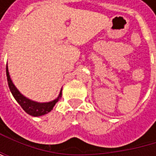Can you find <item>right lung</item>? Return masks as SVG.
Listing matches in <instances>:
<instances>
[{
    "instance_id": "1",
    "label": "right lung",
    "mask_w": 156,
    "mask_h": 156,
    "mask_svg": "<svg viewBox=\"0 0 156 156\" xmlns=\"http://www.w3.org/2000/svg\"><path fill=\"white\" fill-rule=\"evenodd\" d=\"M6 76H7V80H8V85L10 87V90L12 94V96L14 97L16 101L20 105V107L22 109L29 115H33V116H40V115H43L45 114H48V112L51 111V109L53 108V107L55 106V104L61 98V91L58 95V97L51 101V102H48V103H38L35 101H31L30 99H28L27 98H25L24 96H22L19 90L16 88V87L13 85L12 79L10 78V74H9V70H8V67H6Z\"/></svg>"
}]
</instances>
